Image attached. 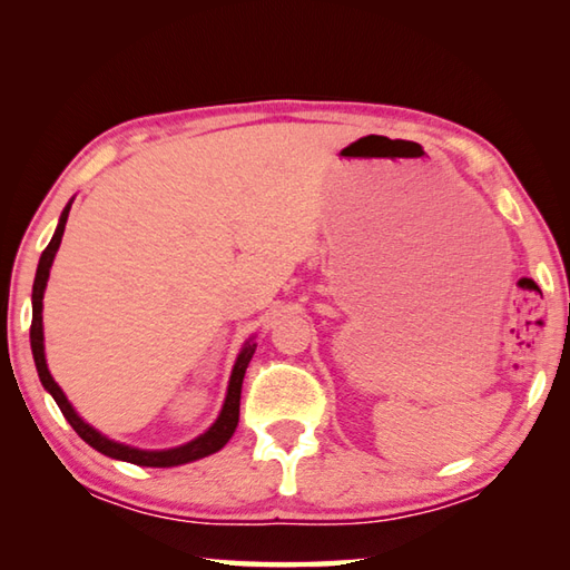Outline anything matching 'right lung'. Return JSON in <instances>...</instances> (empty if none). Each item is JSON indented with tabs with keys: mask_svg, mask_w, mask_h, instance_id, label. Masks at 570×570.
<instances>
[{
	"mask_svg": "<svg viewBox=\"0 0 570 570\" xmlns=\"http://www.w3.org/2000/svg\"><path fill=\"white\" fill-rule=\"evenodd\" d=\"M75 199V197H72ZM72 199H69L67 207L59 215V223L52 239L45 247L42 257H39L37 265V275H35V285H32V327H29V343H32V355H35V365L39 373V381H42L45 391L55 397V403L59 405V411L67 417V423L75 428L77 435L82 438L87 445H92L95 451H99L107 458H115V461H125V463H135V465H145V468H175V465H185L199 461V458H207L217 453L219 448H225V443L233 438L237 421H239V391H243V377L249 361L255 355V337H247L245 345L239 347V355L233 365V373H229V383H227V395L223 403V411H219L217 421L207 428L203 435H197L195 441H189L185 445L177 448H167V451H142V448L127 445V443H117L112 438H107L97 431V428L89 425L82 415H79L72 403L67 401V395L62 393V387L55 383L52 373L47 367V357H45V325H42V301H45V291H47V279H49V269H52L55 255L59 249V243H62L65 235V225L69 217V207H72Z\"/></svg>",
	"mask_w": 570,
	"mask_h": 570,
	"instance_id": "obj_1",
	"label": "right lung"
}]
</instances>
